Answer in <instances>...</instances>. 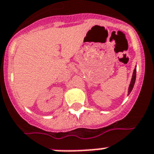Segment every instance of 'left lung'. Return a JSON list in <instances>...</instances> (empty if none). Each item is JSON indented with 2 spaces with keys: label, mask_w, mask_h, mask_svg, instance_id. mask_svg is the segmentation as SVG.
Instances as JSON below:
<instances>
[{
  "label": "left lung",
  "mask_w": 154,
  "mask_h": 154,
  "mask_svg": "<svg viewBox=\"0 0 154 154\" xmlns=\"http://www.w3.org/2000/svg\"><path fill=\"white\" fill-rule=\"evenodd\" d=\"M136 69H134V71H133V77H132V80H131L130 85H129V91H128V95L131 93L132 90H133V86L135 85V81H136Z\"/></svg>",
  "instance_id": "1"
}]
</instances>
